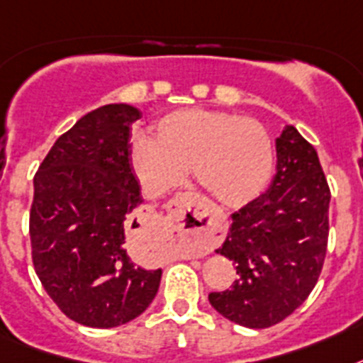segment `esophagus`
I'll return each mask as SVG.
<instances>
[{
    "mask_svg": "<svg viewBox=\"0 0 363 363\" xmlns=\"http://www.w3.org/2000/svg\"><path fill=\"white\" fill-rule=\"evenodd\" d=\"M170 223L178 230V233L191 241L193 254L196 256L209 252V248L217 239L215 217L209 213V208L199 194L184 193L176 196Z\"/></svg>",
    "mask_w": 363,
    "mask_h": 363,
    "instance_id": "34e87169",
    "label": "esophagus"
}]
</instances>
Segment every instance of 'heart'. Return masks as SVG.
Segmentation results:
<instances>
[{"label": "heart", "mask_w": 363, "mask_h": 363, "mask_svg": "<svg viewBox=\"0 0 363 363\" xmlns=\"http://www.w3.org/2000/svg\"><path fill=\"white\" fill-rule=\"evenodd\" d=\"M131 161L152 194L179 187L193 167L196 184L218 203L239 208L267 185L272 143L259 122L224 111L187 107L155 124V139L139 135Z\"/></svg>", "instance_id": "b5f03b06"}]
</instances>
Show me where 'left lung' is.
Segmentation results:
<instances>
[{
	"label": "left lung",
	"mask_w": 363,
	"mask_h": 363,
	"mask_svg": "<svg viewBox=\"0 0 363 363\" xmlns=\"http://www.w3.org/2000/svg\"><path fill=\"white\" fill-rule=\"evenodd\" d=\"M326 184L315 148L293 125L277 139V174L267 193L232 215L217 254L235 263L232 289L209 293L211 306L247 328H267L306 301L328 242Z\"/></svg>",
	"instance_id": "1"
}]
</instances>
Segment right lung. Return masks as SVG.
<instances>
[{
	"label": "right lung",
	"instance_id": "obj_1",
	"mask_svg": "<svg viewBox=\"0 0 363 363\" xmlns=\"http://www.w3.org/2000/svg\"><path fill=\"white\" fill-rule=\"evenodd\" d=\"M139 118L128 104L86 113L55 140L33 179L37 277L65 315L92 328L130 323L160 289L161 269H143L128 250L143 203L130 160Z\"/></svg>",
	"mask_w": 363,
	"mask_h": 363
}]
</instances>
